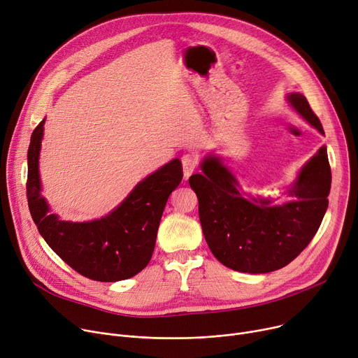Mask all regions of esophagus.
<instances>
[{
    "instance_id": "34e87169",
    "label": "esophagus",
    "mask_w": 358,
    "mask_h": 358,
    "mask_svg": "<svg viewBox=\"0 0 358 358\" xmlns=\"http://www.w3.org/2000/svg\"><path fill=\"white\" fill-rule=\"evenodd\" d=\"M198 163H199V159L194 153H186L182 156V166H183L185 178H189L195 172V169L198 168Z\"/></svg>"
}]
</instances>
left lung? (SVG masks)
<instances>
[{
  "label": "left lung",
  "instance_id": "8db88e82",
  "mask_svg": "<svg viewBox=\"0 0 358 358\" xmlns=\"http://www.w3.org/2000/svg\"><path fill=\"white\" fill-rule=\"evenodd\" d=\"M288 101L324 134L306 96L291 93ZM201 168L203 175H192L189 185L199 201V219L209 250L225 266L250 273L277 271L304 251L317 234L331 189L325 146L288 189L295 201L278 206H271V199L245 198L238 180L215 156H208Z\"/></svg>",
  "mask_w": 358,
  "mask_h": 358
}]
</instances>
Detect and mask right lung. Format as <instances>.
<instances>
[{
	"mask_svg": "<svg viewBox=\"0 0 358 358\" xmlns=\"http://www.w3.org/2000/svg\"><path fill=\"white\" fill-rule=\"evenodd\" d=\"M44 120L34 129L29 148L27 199L40 235L67 265L86 278L116 282L139 273L149 264L157 228L169 195L183 172L179 159L137 183L130 195L107 216L92 222H66L41 196L38 156Z\"/></svg>",
	"mask_w": 358,
	"mask_h": 358,
	"instance_id": "1",
	"label": "right lung"
}]
</instances>
